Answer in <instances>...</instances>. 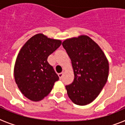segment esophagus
<instances>
[{
  "label": "esophagus",
  "mask_w": 125,
  "mask_h": 125,
  "mask_svg": "<svg viewBox=\"0 0 125 125\" xmlns=\"http://www.w3.org/2000/svg\"><path fill=\"white\" fill-rule=\"evenodd\" d=\"M63 73H64L63 72H62V73H59V74H58V75H59V79H61V78H62V76H63Z\"/></svg>",
  "instance_id": "esophagus-1"
}]
</instances>
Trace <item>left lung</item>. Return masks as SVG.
<instances>
[{
  "label": "left lung",
  "mask_w": 125,
  "mask_h": 125,
  "mask_svg": "<svg viewBox=\"0 0 125 125\" xmlns=\"http://www.w3.org/2000/svg\"><path fill=\"white\" fill-rule=\"evenodd\" d=\"M70 57L73 82L66 86L71 100L80 106L95 100L104 86L109 74V64L102 49L88 36L66 39L62 44Z\"/></svg>",
  "instance_id": "8db88e82"
}]
</instances>
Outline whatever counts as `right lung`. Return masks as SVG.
Segmentation results:
<instances>
[{
    "instance_id": "1",
    "label": "right lung",
    "mask_w": 125,
    "mask_h": 125,
    "mask_svg": "<svg viewBox=\"0 0 125 125\" xmlns=\"http://www.w3.org/2000/svg\"><path fill=\"white\" fill-rule=\"evenodd\" d=\"M61 44V41L37 34L20 50L14 74L22 93L30 100L39 101L51 91L59 76L47 62V57Z\"/></svg>"
}]
</instances>
